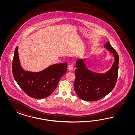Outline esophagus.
<instances>
[{
    "mask_svg": "<svg viewBox=\"0 0 135 135\" xmlns=\"http://www.w3.org/2000/svg\"><path fill=\"white\" fill-rule=\"evenodd\" d=\"M68 69L69 71H72V70L73 69V66L72 64H69L68 67Z\"/></svg>",
    "mask_w": 135,
    "mask_h": 135,
    "instance_id": "obj_1",
    "label": "esophagus"
}]
</instances>
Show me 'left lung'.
Listing matches in <instances>:
<instances>
[{"label": "left lung", "instance_id": "1", "mask_svg": "<svg viewBox=\"0 0 135 135\" xmlns=\"http://www.w3.org/2000/svg\"><path fill=\"white\" fill-rule=\"evenodd\" d=\"M113 54L114 61L106 73H96L88 69L83 59L76 62L75 70L76 79L74 88L78 97L83 100L94 102L105 97L113 90L118 73V53L108 41L104 45Z\"/></svg>", "mask_w": 135, "mask_h": 135}]
</instances>
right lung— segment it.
Instances as JSON below:
<instances>
[{
    "label": "right lung",
    "mask_w": 135,
    "mask_h": 135,
    "mask_svg": "<svg viewBox=\"0 0 135 135\" xmlns=\"http://www.w3.org/2000/svg\"><path fill=\"white\" fill-rule=\"evenodd\" d=\"M67 63H62L49 66L38 72L25 71L21 66L17 46L13 59V75L18 85L29 97L46 98L56 88L60 78L67 71Z\"/></svg>",
    "instance_id": "add662e5"
}]
</instances>
